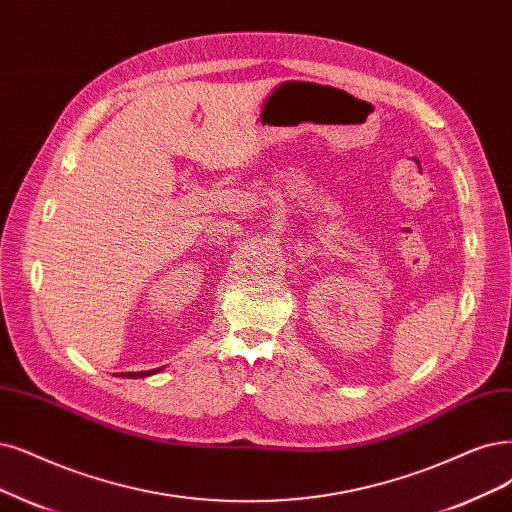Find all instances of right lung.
Wrapping results in <instances>:
<instances>
[{
	"label": "right lung",
	"mask_w": 512,
	"mask_h": 512,
	"mask_svg": "<svg viewBox=\"0 0 512 512\" xmlns=\"http://www.w3.org/2000/svg\"><path fill=\"white\" fill-rule=\"evenodd\" d=\"M160 369H151V371H137V373H122L126 377H145V375H151V373H158Z\"/></svg>",
	"instance_id": "add662e5"
}]
</instances>
